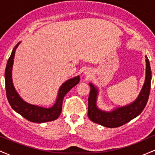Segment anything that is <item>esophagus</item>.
<instances>
[{
    "label": "esophagus",
    "instance_id": "1",
    "mask_svg": "<svg viewBox=\"0 0 155 155\" xmlns=\"http://www.w3.org/2000/svg\"><path fill=\"white\" fill-rule=\"evenodd\" d=\"M84 74H86V75H88V74H90V71H85Z\"/></svg>",
    "mask_w": 155,
    "mask_h": 155
}]
</instances>
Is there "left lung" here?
Instances as JSON below:
<instances>
[{
	"label": "left lung",
	"instance_id": "8db88e82",
	"mask_svg": "<svg viewBox=\"0 0 155 155\" xmlns=\"http://www.w3.org/2000/svg\"><path fill=\"white\" fill-rule=\"evenodd\" d=\"M146 58V78L145 82L140 90L139 95L132 104L125 106H122L112 111H105L99 109L97 107V89L92 83H90V92L88 97V111L87 115L90 120L95 123L106 127H120L129 121L136 118L141 113L149 99L151 87V79H152V71L150 63Z\"/></svg>",
	"mask_w": 155,
	"mask_h": 155
}]
</instances>
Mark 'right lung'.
I'll return each mask as SVG.
<instances>
[{
    "instance_id": "1",
    "label": "right lung",
    "mask_w": 155,
    "mask_h": 155,
    "mask_svg": "<svg viewBox=\"0 0 155 155\" xmlns=\"http://www.w3.org/2000/svg\"><path fill=\"white\" fill-rule=\"evenodd\" d=\"M20 42H19L12 50L10 58H8L5 71V83H6V97L10 106L16 112L25 118L27 120L35 123H43L57 120L62 111V105L64 97L66 94L79 82V76L67 80L64 82L58 90V97L55 104L50 108L32 105L25 102L21 98L16 91L12 82V67L15 51Z\"/></svg>"
}]
</instances>
